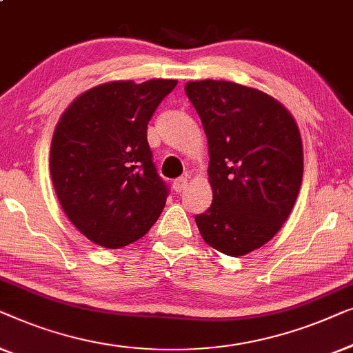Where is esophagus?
I'll return each mask as SVG.
<instances>
[{
	"instance_id": "esophagus-1",
	"label": "esophagus",
	"mask_w": 353,
	"mask_h": 353,
	"mask_svg": "<svg viewBox=\"0 0 353 353\" xmlns=\"http://www.w3.org/2000/svg\"><path fill=\"white\" fill-rule=\"evenodd\" d=\"M187 188V179H176L174 182H172V190H174L176 193H181Z\"/></svg>"
}]
</instances>
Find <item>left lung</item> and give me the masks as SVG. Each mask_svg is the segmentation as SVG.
Here are the masks:
<instances>
[{
	"instance_id": "8db88e82",
	"label": "left lung",
	"mask_w": 353,
	"mask_h": 353,
	"mask_svg": "<svg viewBox=\"0 0 353 353\" xmlns=\"http://www.w3.org/2000/svg\"><path fill=\"white\" fill-rule=\"evenodd\" d=\"M185 92L208 139L210 210L196 216L203 240L238 257L270 241L299 195L304 152L290 110L261 89L188 81Z\"/></svg>"
}]
</instances>
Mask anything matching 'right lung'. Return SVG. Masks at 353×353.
<instances>
[{
  "instance_id": "obj_1",
  "label": "right lung",
  "mask_w": 353,
  "mask_h": 353,
  "mask_svg": "<svg viewBox=\"0 0 353 353\" xmlns=\"http://www.w3.org/2000/svg\"><path fill=\"white\" fill-rule=\"evenodd\" d=\"M177 79H118L79 94L59 118L49 170L63 212L89 241L128 246L150 230L166 205L147 125Z\"/></svg>"
}]
</instances>
